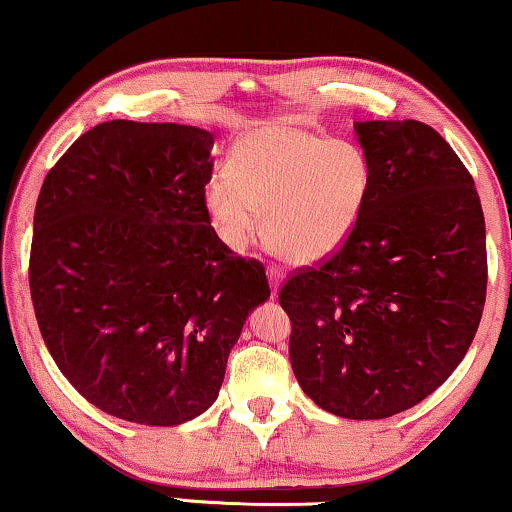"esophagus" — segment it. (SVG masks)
<instances>
[{"label": "esophagus", "instance_id": "1", "mask_svg": "<svg viewBox=\"0 0 512 512\" xmlns=\"http://www.w3.org/2000/svg\"><path fill=\"white\" fill-rule=\"evenodd\" d=\"M284 272L282 268H277V265H268V280H270V287H272V294H277V287H280Z\"/></svg>", "mask_w": 512, "mask_h": 512}]
</instances>
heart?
Masks as SVG:
<instances>
[{
    "instance_id": "1",
    "label": "heart",
    "mask_w": 512,
    "mask_h": 512,
    "mask_svg": "<svg viewBox=\"0 0 512 512\" xmlns=\"http://www.w3.org/2000/svg\"><path fill=\"white\" fill-rule=\"evenodd\" d=\"M371 190L362 148L296 124L249 131L232 148L228 174L207 185L218 237L242 251L263 230L291 263L322 261L348 242Z\"/></svg>"
}]
</instances>
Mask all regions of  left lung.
Returning <instances> with one entry per match:
<instances>
[{"mask_svg": "<svg viewBox=\"0 0 512 512\" xmlns=\"http://www.w3.org/2000/svg\"><path fill=\"white\" fill-rule=\"evenodd\" d=\"M371 164L360 223L280 289L289 360L329 414L411 409L466 357L487 298L484 214L470 171L433 126L360 122Z\"/></svg>", "mask_w": 512, "mask_h": 512, "instance_id": "1", "label": "left lung"}]
</instances>
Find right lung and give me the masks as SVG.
<instances>
[{"instance_id":"obj_1","label":"right lung","mask_w":512,"mask_h":512,"mask_svg":"<svg viewBox=\"0 0 512 512\" xmlns=\"http://www.w3.org/2000/svg\"><path fill=\"white\" fill-rule=\"evenodd\" d=\"M214 136L112 119L44 178L30 296L53 362L105 414L178 426L221 390L263 263L235 256L207 209Z\"/></svg>"}]
</instances>
